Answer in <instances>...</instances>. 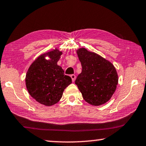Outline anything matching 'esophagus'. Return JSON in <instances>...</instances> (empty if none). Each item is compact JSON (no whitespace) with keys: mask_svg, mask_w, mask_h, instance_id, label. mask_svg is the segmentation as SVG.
Wrapping results in <instances>:
<instances>
[{"mask_svg":"<svg viewBox=\"0 0 146 146\" xmlns=\"http://www.w3.org/2000/svg\"><path fill=\"white\" fill-rule=\"evenodd\" d=\"M70 77H71V78H72V82H74L75 81V80H76V76L74 75V74H72L71 76H70Z\"/></svg>","mask_w":146,"mask_h":146,"instance_id":"1","label":"esophagus"}]
</instances>
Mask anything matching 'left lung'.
Here are the masks:
<instances>
[{
  "instance_id": "left-lung-1",
  "label": "left lung",
  "mask_w": 146,
  "mask_h": 146,
  "mask_svg": "<svg viewBox=\"0 0 146 146\" xmlns=\"http://www.w3.org/2000/svg\"><path fill=\"white\" fill-rule=\"evenodd\" d=\"M82 70L75 81L86 102L94 106L105 104L115 93L119 81L111 62L85 48L77 50Z\"/></svg>"
}]
</instances>
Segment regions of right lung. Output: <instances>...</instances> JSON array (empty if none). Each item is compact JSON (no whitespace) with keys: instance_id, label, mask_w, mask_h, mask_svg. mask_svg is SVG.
Instances as JSON below:
<instances>
[{"instance_id":"obj_1","label":"right lung","mask_w":146,"mask_h":146,"mask_svg":"<svg viewBox=\"0 0 146 146\" xmlns=\"http://www.w3.org/2000/svg\"><path fill=\"white\" fill-rule=\"evenodd\" d=\"M62 54L58 49L40 55L29 66L26 76L29 94L37 102L51 106L61 99L64 89L72 83L57 62ZM48 56L50 59L47 60Z\"/></svg>"}]
</instances>
